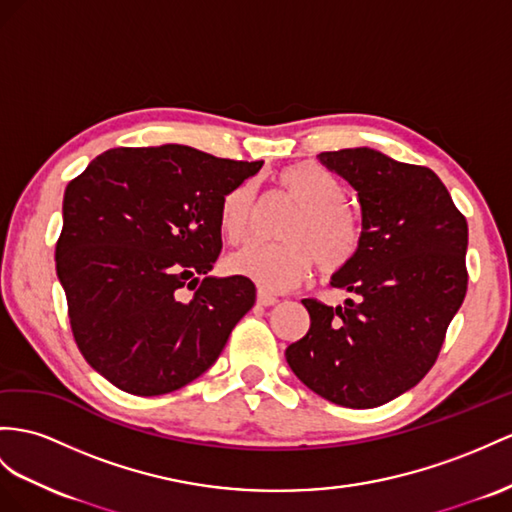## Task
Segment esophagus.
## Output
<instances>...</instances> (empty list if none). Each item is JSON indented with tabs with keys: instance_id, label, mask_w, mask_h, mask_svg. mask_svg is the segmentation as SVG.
<instances>
[{
	"instance_id": "obj_1",
	"label": "esophagus",
	"mask_w": 512,
	"mask_h": 512,
	"mask_svg": "<svg viewBox=\"0 0 512 512\" xmlns=\"http://www.w3.org/2000/svg\"><path fill=\"white\" fill-rule=\"evenodd\" d=\"M257 303L261 307H270V305L277 303V296L270 294L268 290H264V287H259V290H257Z\"/></svg>"
}]
</instances>
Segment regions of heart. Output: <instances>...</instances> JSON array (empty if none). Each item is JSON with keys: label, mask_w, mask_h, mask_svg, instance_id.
<instances>
[{"label": "heart", "mask_w": 512, "mask_h": 512, "mask_svg": "<svg viewBox=\"0 0 512 512\" xmlns=\"http://www.w3.org/2000/svg\"><path fill=\"white\" fill-rule=\"evenodd\" d=\"M277 183L296 201L281 231L285 242L246 246L227 259L229 270L253 279L264 290L285 292L305 281L316 261L324 274L346 268L361 246V225L346 205L342 183L305 164L285 168ZM257 207V188L251 181L240 183L225 196L220 227L229 242L242 244L251 238Z\"/></svg>", "instance_id": "b5f03b06"}]
</instances>
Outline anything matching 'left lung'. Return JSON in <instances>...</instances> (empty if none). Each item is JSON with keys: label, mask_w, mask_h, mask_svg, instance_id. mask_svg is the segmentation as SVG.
Listing matches in <instances>:
<instances>
[{"label": "left lung", "mask_w": 512, "mask_h": 512, "mask_svg": "<svg viewBox=\"0 0 512 512\" xmlns=\"http://www.w3.org/2000/svg\"><path fill=\"white\" fill-rule=\"evenodd\" d=\"M318 160L357 190L361 205V246L331 281L355 300L329 307L305 298L311 326L285 359L318 396L372 409L435 365L467 292V220L426 166L368 147Z\"/></svg>", "instance_id": "left-lung-1"}]
</instances>
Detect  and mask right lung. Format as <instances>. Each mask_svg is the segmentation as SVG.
<instances>
[{"instance_id":"add662e5","label":"right lung","mask_w":512,"mask_h":512,"mask_svg":"<svg viewBox=\"0 0 512 512\" xmlns=\"http://www.w3.org/2000/svg\"><path fill=\"white\" fill-rule=\"evenodd\" d=\"M259 168L183 144L121 147L64 190L56 272L77 348L114 387L149 398L192 383L255 305L251 279L207 272L222 201Z\"/></svg>"}]
</instances>
